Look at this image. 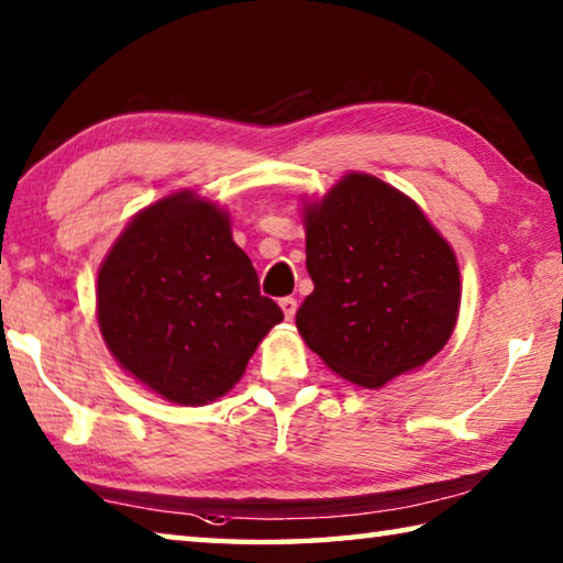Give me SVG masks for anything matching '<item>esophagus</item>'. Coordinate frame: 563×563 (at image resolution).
Wrapping results in <instances>:
<instances>
[{
  "instance_id": "1",
  "label": "esophagus",
  "mask_w": 563,
  "mask_h": 563,
  "mask_svg": "<svg viewBox=\"0 0 563 563\" xmlns=\"http://www.w3.org/2000/svg\"><path fill=\"white\" fill-rule=\"evenodd\" d=\"M280 308H283L285 320H292L295 318V310H298V300H295V298H283L280 300Z\"/></svg>"
}]
</instances>
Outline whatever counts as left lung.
<instances>
[{
	"instance_id": "left-lung-1",
	"label": "left lung",
	"mask_w": 563,
	"mask_h": 563,
	"mask_svg": "<svg viewBox=\"0 0 563 563\" xmlns=\"http://www.w3.org/2000/svg\"><path fill=\"white\" fill-rule=\"evenodd\" d=\"M305 235L316 290L295 325L332 373L383 387L444 347L460 312V268L407 196L347 174L308 206Z\"/></svg>"
}]
</instances>
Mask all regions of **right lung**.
Returning <instances> with one entry per match:
<instances>
[{
  "mask_svg": "<svg viewBox=\"0 0 563 563\" xmlns=\"http://www.w3.org/2000/svg\"><path fill=\"white\" fill-rule=\"evenodd\" d=\"M97 305L111 355L178 405L225 395L283 320L228 216L190 190L133 218L101 265Z\"/></svg>",
  "mask_w": 563,
  "mask_h": 563,
  "instance_id": "right-lung-1",
  "label": "right lung"
}]
</instances>
